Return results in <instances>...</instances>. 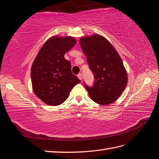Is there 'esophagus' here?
Instances as JSON below:
<instances>
[{
	"label": "esophagus",
	"mask_w": 159,
	"mask_h": 159,
	"mask_svg": "<svg viewBox=\"0 0 159 159\" xmlns=\"http://www.w3.org/2000/svg\"><path fill=\"white\" fill-rule=\"evenodd\" d=\"M77 77H78V78H79L80 80H82V73H79L78 75H77Z\"/></svg>",
	"instance_id": "esophagus-1"
}]
</instances>
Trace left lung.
I'll list each match as a JSON object with an SVG mask.
<instances>
[{"label": "left lung", "instance_id": "left-lung-1", "mask_svg": "<svg viewBox=\"0 0 159 159\" xmlns=\"http://www.w3.org/2000/svg\"><path fill=\"white\" fill-rule=\"evenodd\" d=\"M80 43L94 77L93 86L84 84L89 97L102 105L114 103L128 81L120 56L110 42L99 34L82 37Z\"/></svg>", "mask_w": 159, "mask_h": 159}]
</instances>
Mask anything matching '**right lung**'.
<instances>
[{
  "label": "right lung",
  "mask_w": 159,
  "mask_h": 159,
  "mask_svg": "<svg viewBox=\"0 0 159 159\" xmlns=\"http://www.w3.org/2000/svg\"><path fill=\"white\" fill-rule=\"evenodd\" d=\"M71 37H52L43 44L31 68V82L35 95L48 105L64 103L70 90L81 81L71 72L65 54L75 45Z\"/></svg>",
  "instance_id": "right-lung-1"
}]
</instances>
